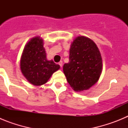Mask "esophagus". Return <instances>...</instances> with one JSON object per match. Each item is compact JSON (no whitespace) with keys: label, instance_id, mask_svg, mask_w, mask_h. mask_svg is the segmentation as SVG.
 Here are the masks:
<instances>
[{"label":"esophagus","instance_id":"obj_1","mask_svg":"<svg viewBox=\"0 0 128 128\" xmlns=\"http://www.w3.org/2000/svg\"><path fill=\"white\" fill-rule=\"evenodd\" d=\"M58 64H59V65H60V67L62 68V66H63V62H62V61H60V62H59Z\"/></svg>","mask_w":128,"mask_h":128}]
</instances>
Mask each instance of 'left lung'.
Returning a JSON list of instances; mask_svg holds the SVG:
<instances>
[{"label": "left lung", "instance_id": "left-lung-1", "mask_svg": "<svg viewBox=\"0 0 128 128\" xmlns=\"http://www.w3.org/2000/svg\"><path fill=\"white\" fill-rule=\"evenodd\" d=\"M102 58L96 44L90 38L78 36L70 48L69 62L63 65L68 82L75 91L90 88L99 80Z\"/></svg>", "mask_w": 128, "mask_h": 128}]
</instances>
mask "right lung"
Segmentation results:
<instances>
[{
    "instance_id": "1",
    "label": "right lung",
    "mask_w": 128,
    "mask_h": 128,
    "mask_svg": "<svg viewBox=\"0 0 128 128\" xmlns=\"http://www.w3.org/2000/svg\"><path fill=\"white\" fill-rule=\"evenodd\" d=\"M60 68L52 60H47L43 40L40 37L32 38L26 44L20 60V68L31 84L36 86L45 84Z\"/></svg>"
}]
</instances>
